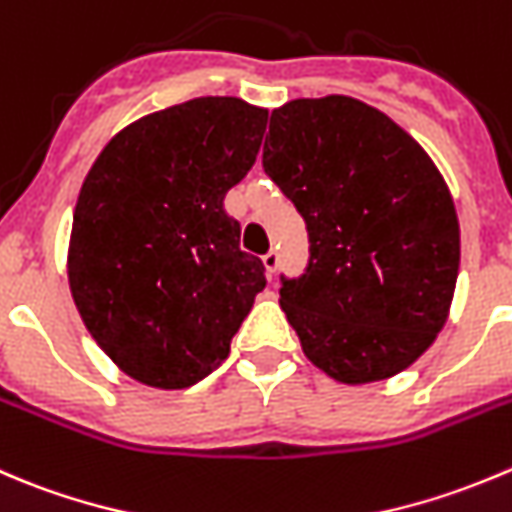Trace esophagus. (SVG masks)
I'll return each mask as SVG.
<instances>
[{
  "label": "esophagus",
  "mask_w": 512,
  "mask_h": 512,
  "mask_svg": "<svg viewBox=\"0 0 512 512\" xmlns=\"http://www.w3.org/2000/svg\"><path fill=\"white\" fill-rule=\"evenodd\" d=\"M262 265H265V270H267V275H275L277 272V267H280V255H277V250H270L267 252L265 257H262Z\"/></svg>",
  "instance_id": "34e87169"
}]
</instances>
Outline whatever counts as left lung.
Listing matches in <instances>:
<instances>
[{"label": "left lung", "instance_id": "8db88e82", "mask_svg": "<svg viewBox=\"0 0 512 512\" xmlns=\"http://www.w3.org/2000/svg\"><path fill=\"white\" fill-rule=\"evenodd\" d=\"M262 167L307 225L280 305L312 365L347 385L413 365L443 330L460 227L428 152L388 114L330 94L272 109Z\"/></svg>", "mask_w": 512, "mask_h": 512}]
</instances>
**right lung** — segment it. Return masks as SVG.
<instances>
[{"mask_svg":"<svg viewBox=\"0 0 512 512\" xmlns=\"http://www.w3.org/2000/svg\"><path fill=\"white\" fill-rule=\"evenodd\" d=\"M265 127L267 109L197 97L124 127L84 177L69 290L97 345L150 388H190L217 370L265 287L225 212Z\"/></svg>","mask_w":512,"mask_h":512,"instance_id":"obj_1","label":"right lung"}]
</instances>
